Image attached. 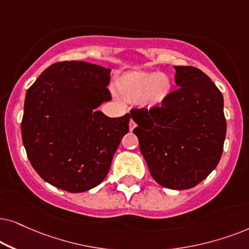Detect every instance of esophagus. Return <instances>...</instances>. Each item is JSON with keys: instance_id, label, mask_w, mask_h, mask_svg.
I'll list each match as a JSON object with an SVG mask.
<instances>
[{"instance_id": "esophagus-1", "label": "esophagus", "mask_w": 249, "mask_h": 249, "mask_svg": "<svg viewBox=\"0 0 249 249\" xmlns=\"http://www.w3.org/2000/svg\"><path fill=\"white\" fill-rule=\"evenodd\" d=\"M135 126H137V124H135V122L133 121V119H131L130 121V131H133Z\"/></svg>"}]
</instances>
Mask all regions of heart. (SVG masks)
I'll return each mask as SVG.
<instances>
[{
	"mask_svg": "<svg viewBox=\"0 0 249 249\" xmlns=\"http://www.w3.org/2000/svg\"><path fill=\"white\" fill-rule=\"evenodd\" d=\"M117 88L126 100H138L145 109H156L166 102L172 84L163 74L131 71L118 79Z\"/></svg>",
	"mask_w": 249,
	"mask_h": 249,
	"instance_id": "obj_1",
	"label": "heart"
}]
</instances>
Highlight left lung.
I'll use <instances>...</instances> for the list:
<instances>
[{"label":"left lung","instance_id":"obj_1","mask_svg":"<svg viewBox=\"0 0 249 249\" xmlns=\"http://www.w3.org/2000/svg\"><path fill=\"white\" fill-rule=\"evenodd\" d=\"M180 89L156 109H132L133 133L151 177L165 188L185 190L206 178L220 161L227 121L223 95L208 76L174 66Z\"/></svg>","mask_w":249,"mask_h":249}]
</instances>
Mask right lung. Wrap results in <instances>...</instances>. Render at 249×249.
Segmentation results:
<instances>
[{"label":"right lung","instance_id":"add662e5","mask_svg":"<svg viewBox=\"0 0 249 249\" xmlns=\"http://www.w3.org/2000/svg\"><path fill=\"white\" fill-rule=\"evenodd\" d=\"M110 69L84 61L55 62L28 89L22 143L37 174L69 192H84L107 177L131 115L98 110L111 100Z\"/></svg>","mask_w":249,"mask_h":249}]
</instances>
